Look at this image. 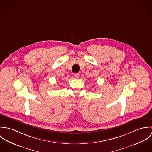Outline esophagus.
<instances>
[{
	"mask_svg": "<svg viewBox=\"0 0 152 152\" xmlns=\"http://www.w3.org/2000/svg\"><path fill=\"white\" fill-rule=\"evenodd\" d=\"M74 76L76 77V78H79L80 77V74L79 73H76V74H74Z\"/></svg>",
	"mask_w": 152,
	"mask_h": 152,
	"instance_id": "obj_1",
	"label": "esophagus"
}]
</instances>
